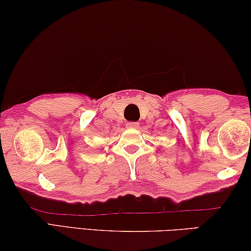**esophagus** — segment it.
<instances>
[{
    "label": "esophagus",
    "instance_id": "esophagus-1",
    "mask_svg": "<svg viewBox=\"0 0 251 251\" xmlns=\"http://www.w3.org/2000/svg\"><path fill=\"white\" fill-rule=\"evenodd\" d=\"M139 126V124L137 122H128L126 124V127L127 128H137V127Z\"/></svg>",
    "mask_w": 251,
    "mask_h": 251
}]
</instances>
